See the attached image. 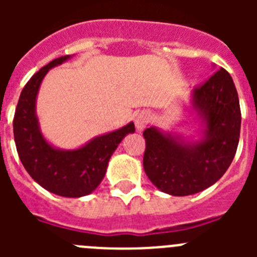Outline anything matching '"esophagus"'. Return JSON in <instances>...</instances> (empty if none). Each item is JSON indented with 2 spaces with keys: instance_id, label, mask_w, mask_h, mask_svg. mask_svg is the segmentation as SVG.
Wrapping results in <instances>:
<instances>
[{
  "instance_id": "obj_1",
  "label": "esophagus",
  "mask_w": 257,
  "mask_h": 257,
  "mask_svg": "<svg viewBox=\"0 0 257 257\" xmlns=\"http://www.w3.org/2000/svg\"><path fill=\"white\" fill-rule=\"evenodd\" d=\"M149 121H151V114L148 112L143 110V112L138 113L135 117V126L138 128V131L144 130L145 126L149 123Z\"/></svg>"
}]
</instances>
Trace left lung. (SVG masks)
I'll return each instance as SVG.
<instances>
[{"mask_svg":"<svg viewBox=\"0 0 257 257\" xmlns=\"http://www.w3.org/2000/svg\"><path fill=\"white\" fill-rule=\"evenodd\" d=\"M193 108L205 122L199 142L149 127L143 133L144 171L149 180L171 196H190L207 189L229 169L237 152L240 108L237 90L224 68L193 90Z\"/></svg>","mask_w":257,"mask_h":257,"instance_id":"obj_1","label":"left lung"}]
</instances>
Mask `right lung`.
I'll list each match as a JSON object with an SVG mask.
<instances>
[{"label":"right lung","instance_id":"obj_1","mask_svg":"<svg viewBox=\"0 0 257 257\" xmlns=\"http://www.w3.org/2000/svg\"><path fill=\"white\" fill-rule=\"evenodd\" d=\"M69 58L67 55L50 61L32 76L20 94L13 126L18 154L31 178L54 194L78 198L96 189L105 175L109 158L124 136L135 131V126L130 122L74 151L56 149L45 140L36 115L38 88L49 69Z\"/></svg>","mask_w":257,"mask_h":257}]
</instances>
